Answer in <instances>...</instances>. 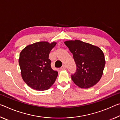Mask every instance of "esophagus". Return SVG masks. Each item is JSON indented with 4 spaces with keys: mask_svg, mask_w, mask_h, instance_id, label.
<instances>
[{
    "mask_svg": "<svg viewBox=\"0 0 120 120\" xmlns=\"http://www.w3.org/2000/svg\"><path fill=\"white\" fill-rule=\"evenodd\" d=\"M66 68H67V66H66L65 64H64V65L61 67V69H66Z\"/></svg>",
    "mask_w": 120,
    "mask_h": 120,
    "instance_id": "1",
    "label": "esophagus"
}]
</instances>
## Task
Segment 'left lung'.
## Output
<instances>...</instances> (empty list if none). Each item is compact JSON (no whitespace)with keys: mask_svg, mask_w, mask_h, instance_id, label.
<instances>
[{"mask_svg":"<svg viewBox=\"0 0 120 120\" xmlns=\"http://www.w3.org/2000/svg\"><path fill=\"white\" fill-rule=\"evenodd\" d=\"M71 53L77 66L71 75L74 83L81 88H89L96 85L103 74L105 60L99 47L79 40L64 41Z\"/></svg>","mask_w":120,"mask_h":120,"instance_id":"left-lung-1","label":"left lung"}]
</instances>
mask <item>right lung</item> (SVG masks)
Here are the masks:
<instances>
[{"label":"right lung","instance_id":"1","mask_svg":"<svg viewBox=\"0 0 120 120\" xmlns=\"http://www.w3.org/2000/svg\"><path fill=\"white\" fill-rule=\"evenodd\" d=\"M56 44L39 41L28 45L20 52L19 63L21 76L31 89L48 90L56 81L58 73L51 68L49 56Z\"/></svg>","mask_w":120,"mask_h":120}]
</instances>
